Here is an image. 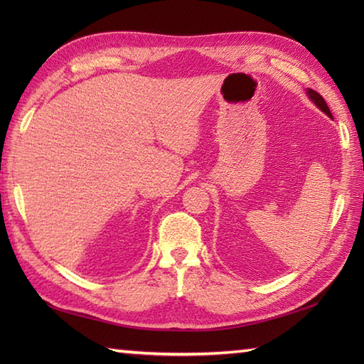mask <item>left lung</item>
Listing matches in <instances>:
<instances>
[{
    "mask_svg": "<svg viewBox=\"0 0 364 364\" xmlns=\"http://www.w3.org/2000/svg\"><path fill=\"white\" fill-rule=\"evenodd\" d=\"M306 95H308V98L311 100V102L319 107V109L327 115V117H330V119H333V115H331V112H330V109H328V106H327V103H326V100H323L318 92L316 90H313V89H306Z\"/></svg>",
    "mask_w": 364,
    "mask_h": 364,
    "instance_id": "obj_1",
    "label": "left lung"
}]
</instances>
